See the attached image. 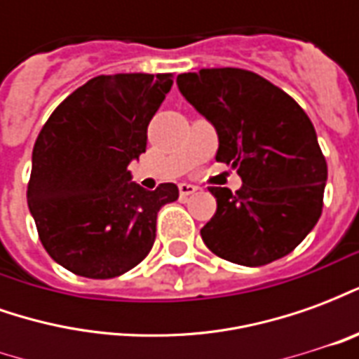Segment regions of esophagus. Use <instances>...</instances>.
Instances as JSON below:
<instances>
[{
    "instance_id": "esophagus-1",
    "label": "esophagus",
    "mask_w": 359,
    "mask_h": 359,
    "mask_svg": "<svg viewBox=\"0 0 359 359\" xmlns=\"http://www.w3.org/2000/svg\"><path fill=\"white\" fill-rule=\"evenodd\" d=\"M179 192H180V198H182V200H187L188 196H192L198 192V187H194V184H188V182H180Z\"/></svg>"
}]
</instances>
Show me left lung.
I'll return each mask as SVG.
<instances>
[{
	"instance_id": "obj_1",
	"label": "left lung",
	"mask_w": 359,
	"mask_h": 359,
	"mask_svg": "<svg viewBox=\"0 0 359 359\" xmlns=\"http://www.w3.org/2000/svg\"><path fill=\"white\" fill-rule=\"evenodd\" d=\"M180 94L215 126V159L242 188L211 187L217 211L200 234L233 264L259 267L285 257L323 210L327 161L316 128L290 95L244 69H200L177 76Z\"/></svg>"
}]
</instances>
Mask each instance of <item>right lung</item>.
<instances>
[{
	"label": "right lung",
	"instance_id": "obj_1",
	"mask_svg": "<svg viewBox=\"0 0 359 359\" xmlns=\"http://www.w3.org/2000/svg\"><path fill=\"white\" fill-rule=\"evenodd\" d=\"M171 86V73L95 76L38 134L28 210L46 252L74 275L113 278L136 267L154 246L157 211L179 198L177 184L146 190L128 171Z\"/></svg>",
	"mask_w": 359,
	"mask_h": 359
}]
</instances>
